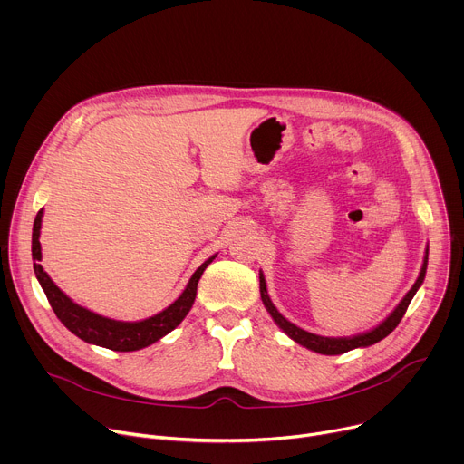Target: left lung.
<instances>
[{"mask_svg":"<svg viewBox=\"0 0 464 464\" xmlns=\"http://www.w3.org/2000/svg\"><path fill=\"white\" fill-rule=\"evenodd\" d=\"M426 266H428V249H426V256H424V264H422V270H420V276L417 279V283L413 285V288L406 294V297L401 301V304L394 308V312L382 323L378 324L376 328H372L371 333H365V334H360V336H354V338H321V336H315V334H310L306 333V330L295 326L294 323H290L288 319H285L279 310L274 306V303L270 301L268 297V290H266V281H264L262 274H260V297H262V303L264 306H266V310L272 314V317L276 319V323L285 330V333L295 340L299 345L310 349V351H315L319 354H343V353H349L356 347H369V345H374L378 343L380 340H383L385 336H389L392 330L399 326V323L402 321L413 295L417 294L419 286L422 285L424 277H426Z\"/></svg>","mask_w":464,"mask_h":464,"instance_id":"1","label":"left lung"}]
</instances>
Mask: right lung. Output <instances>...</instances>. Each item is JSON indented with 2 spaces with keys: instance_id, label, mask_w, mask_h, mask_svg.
Masks as SVG:
<instances>
[{
  "instance_id": "add662e5",
  "label": "right lung",
  "mask_w": 464,
  "mask_h": 464,
  "mask_svg": "<svg viewBox=\"0 0 464 464\" xmlns=\"http://www.w3.org/2000/svg\"><path fill=\"white\" fill-rule=\"evenodd\" d=\"M42 211L44 209L38 211L33 226V258H34L36 279L40 281L51 308L54 310L56 317L62 321L65 328H70L72 333L81 340L106 347L110 351H121V353L140 351L143 347L152 345L154 342L169 334L172 328H176L183 321V317L188 314L196 297L198 281H200L204 270L215 258L211 256L209 260H206L202 266L194 272L183 294L158 315L149 317L145 321H138V323H122V321L108 319L73 303L49 279V276L40 266L42 251H40L38 237H40V226H42Z\"/></svg>"
}]
</instances>
